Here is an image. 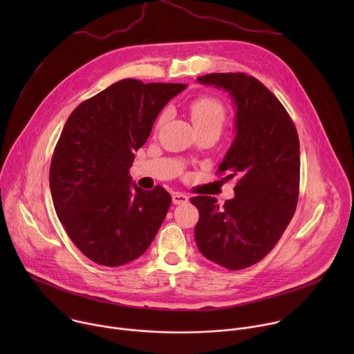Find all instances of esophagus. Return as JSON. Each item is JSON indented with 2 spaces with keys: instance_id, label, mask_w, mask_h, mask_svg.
Returning a JSON list of instances; mask_svg holds the SVG:
<instances>
[{
  "instance_id": "esophagus-1",
  "label": "esophagus",
  "mask_w": 354,
  "mask_h": 354,
  "mask_svg": "<svg viewBox=\"0 0 354 354\" xmlns=\"http://www.w3.org/2000/svg\"><path fill=\"white\" fill-rule=\"evenodd\" d=\"M187 201H189V197L186 194L178 193V192L172 193V203L174 205H185V203H187Z\"/></svg>"
}]
</instances>
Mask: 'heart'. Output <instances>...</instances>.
<instances>
[{
  "instance_id": "b5f03b06",
  "label": "heart",
  "mask_w": 354,
  "mask_h": 354,
  "mask_svg": "<svg viewBox=\"0 0 354 354\" xmlns=\"http://www.w3.org/2000/svg\"><path fill=\"white\" fill-rule=\"evenodd\" d=\"M189 112L194 124V129H216L221 131L227 122V111L218 99L212 96H201L194 99L189 106ZM168 116L164 111L157 119V127H160Z\"/></svg>"
}]
</instances>
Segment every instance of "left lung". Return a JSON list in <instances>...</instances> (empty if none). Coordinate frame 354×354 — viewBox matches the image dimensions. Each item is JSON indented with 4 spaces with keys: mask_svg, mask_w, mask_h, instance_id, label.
I'll return each mask as SVG.
<instances>
[{
    "mask_svg": "<svg viewBox=\"0 0 354 354\" xmlns=\"http://www.w3.org/2000/svg\"><path fill=\"white\" fill-rule=\"evenodd\" d=\"M228 92L235 106V137L218 172L236 176L235 197L224 206L212 196L190 201L200 218L198 250L209 261L241 270L262 261L291 221L299 187V141L280 100L257 78L217 73L197 78Z\"/></svg>",
    "mask_w": 354,
    "mask_h": 354,
    "instance_id": "8db88e82",
    "label": "left lung"
}]
</instances>
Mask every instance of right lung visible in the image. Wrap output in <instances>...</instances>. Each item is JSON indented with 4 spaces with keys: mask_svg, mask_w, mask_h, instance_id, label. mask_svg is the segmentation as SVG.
<instances>
[{
    "mask_svg": "<svg viewBox=\"0 0 354 354\" xmlns=\"http://www.w3.org/2000/svg\"><path fill=\"white\" fill-rule=\"evenodd\" d=\"M185 88L126 78L67 119L50 165V192L68 236L92 262L126 265L156 238L172 197L162 186L140 189L129 169L160 112Z\"/></svg>",
    "mask_w": 354,
    "mask_h": 354,
    "instance_id": "add662e5",
    "label": "right lung"
}]
</instances>
